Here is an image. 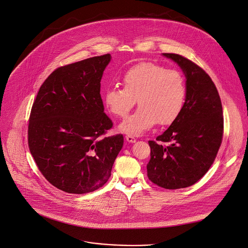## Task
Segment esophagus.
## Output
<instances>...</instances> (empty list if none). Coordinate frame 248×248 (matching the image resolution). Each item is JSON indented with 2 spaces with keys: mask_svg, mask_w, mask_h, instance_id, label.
I'll return each instance as SVG.
<instances>
[{
  "mask_svg": "<svg viewBox=\"0 0 248 248\" xmlns=\"http://www.w3.org/2000/svg\"><path fill=\"white\" fill-rule=\"evenodd\" d=\"M125 140H126L127 142H129V143H134V142L136 141V139H135L132 135H130V134H127V135L125 136Z\"/></svg>",
  "mask_w": 248,
  "mask_h": 248,
  "instance_id": "1",
  "label": "esophagus"
}]
</instances>
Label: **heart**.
<instances>
[{
  "instance_id": "heart-1",
  "label": "heart",
  "mask_w": 248,
  "mask_h": 248,
  "mask_svg": "<svg viewBox=\"0 0 248 248\" xmlns=\"http://www.w3.org/2000/svg\"><path fill=\"white\" fill-rule=\"evenodd\" d=\"M123 88H108L103 95L107 110L118 118L125 117L134 106L139 108L120 125L125 133L139 135L156 123L172 124L181 115L186 100L182 74L153 62H141L125 71Z\"/></svg>"
}]
</instances>
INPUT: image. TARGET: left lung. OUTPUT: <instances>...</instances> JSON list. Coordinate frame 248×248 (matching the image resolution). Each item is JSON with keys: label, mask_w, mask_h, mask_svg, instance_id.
Returning a JSON list of instances; mask_svg holds the SVG:
<instances>
[{"label": "left lung", "mask_w": 248, "mask_h": 248, "mask_svg": "<svg viewBox=\"0 0 248 248\" xmlns=\"http://www.w3.org/2000/svg\"><path fill=\"white\" fill-rule=\"evenodd\" d=\"M163 55L183 70L186 100L179 118L155 141H149L147 175L158 187L176 190L197 183L212 166L222 143L224 118L218 91L209 75L180 54Z\"/></svg>", "instance_id": "left-lung-1"}]
</instances>
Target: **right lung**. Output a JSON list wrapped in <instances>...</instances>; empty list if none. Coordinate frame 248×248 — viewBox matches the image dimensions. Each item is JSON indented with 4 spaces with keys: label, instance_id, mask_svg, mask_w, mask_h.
I'll use <instances>...</instances> for the list:
<instances>
[{
    "label": "right lung",
    "instance_id": "obj_1",
    "mask_svg": "<svg viewBox=\"0 0 248 248\" xmlns=\"http://www.w3.org/2000/svg\"><path fill=\"white\" fill-rule=\"evenodd\" d=\"M109 53L55 69L41 86L28 124V146L44 177L69 194L93 192L108 181L124 145L100 95Z\"/></svg>",
    "mask_w": 248,
    "mask_h": 248
}]
</instances>
